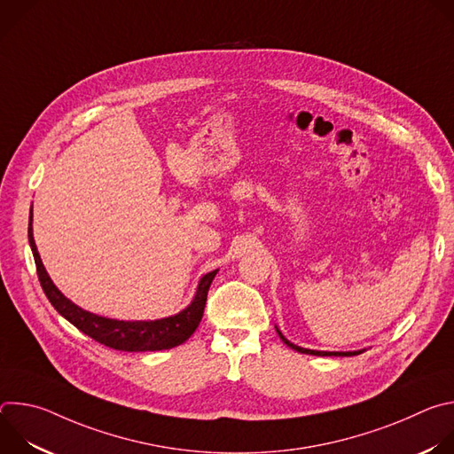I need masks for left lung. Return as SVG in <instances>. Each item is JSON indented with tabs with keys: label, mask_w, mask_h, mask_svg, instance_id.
<instances>
[{
	"label": "left lung",
	"mask_w": 454,
	"mask_h": 454,
	"mask_svg": "<svg viewBox=\"0 0 454 454\" xmlns=\"http://www.w3.org/2000/svg\"><path fill=\"white\" fill-rule=\"evenodd\" d=\"M275 329H277V333H278L280 340H282L289 348H293V350H296V352H301V354H310V356H341V357H350V356H357V354L364 352V350H354V352H325V350H310V348H301V347H298V345L291 343V341H289V340L280 333V329H278V327H275Z\"/></svg>",
	"instance_id": "8db88e82"
}]
</instances>
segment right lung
Returning a JSON list of instances; mask_svg holds the SVG:
<instances>
[{
	"label": "right lung",
	"mask_w": 454,
	"mask_h": 454,
	"mask_svg": "<svg viewBox=\"0 0 454 454\" xmlns=\"http://www.w3.org/2000/svg\"><path fill=\"white\" fill-rule=\"evenodd\" d=\"M28 242L34 253V261L37 268V277L41 282V287L50 300V303L55 307V310L67 317L72 325H75L81 333L93 338L95 341L123 352H154V350H168L181 343H184L193 333H196L200 321L205 312L208 289L212 286V280L215 278L219 270H214L198 284L196 296L190 301L188 307L179 310L174 316L161 317V319H151V321H123V319H111L98 314H93L90 310H84L82 307L75 305L70 298L64 296L57 286L51 282L50 275L46 273L43 261L39 256L34 233H32V212H30V223H28Z\"/></svg>",
	"instance_id": "add662e5"
}]
</instances>
